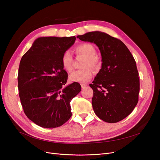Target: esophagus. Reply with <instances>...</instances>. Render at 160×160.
<instances>
[{
  "label": "esophagus",
  "mask_w": 160,
  "mask_h": 160,
  "mask_svg": "<svg viewBox=\"0 0 160 160\" xmlns=\"http://www.w3.org/2000/svg\"><path fill=\"white\" fill-rule=\"evenodd\" d=\"M81 88H82V89H84L85 88H86L87 86H88V85H86V84H81Z\"/></svg>",
  "instance_id": "1"
}]
</instances>
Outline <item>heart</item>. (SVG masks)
I'll list each match as a JSON object with an SVG mask.
<instances>
[{
	"label": "heart",
	"mask_w": 160,
	"mask_h": 160,
	"mask_svg": "<svg viewBox=\"0 0 160 160\" xmlns=\"http://www.w3.org/2000/svg\"><path fill=\"white\" fill-rule=\"evenodd\" d=\"M75 52L77 55H82L85 57L82 67L84 69L75 71L69 76V79L72 82L85 83L89 80L93 71H98L101 67V61L97 55V51L95 47L89 43H82L75 48ZM72 62L73 58L69 51H66L62 53L61 57V64L63 69L67 72H71L72 70Z\"/></svg>",
	"instance_id": "heart-1"
}]
</instances>
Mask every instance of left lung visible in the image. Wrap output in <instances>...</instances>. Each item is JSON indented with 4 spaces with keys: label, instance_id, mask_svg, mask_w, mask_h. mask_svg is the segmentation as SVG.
Returning a JSON list of instances; mask_svg holds the SVG:
<instances>
[{
    "label": "left lung",
    "instance_id": "obj_1",
    "mask_svg": "<svg viewBox=\"0 0 160 160\" xmlns=\"http://www.w3.org/2000/svg\"><path fill=\"white\" fill-rule=\"evenodd\" d=\"M99 47L102 65L89 86L93 90L95 113L108 123H117L132 112L138 102L139 78L136 62L124 43L100 31L77 37Z\"/></svg>",
    "mask_w": 160,
    "mask_h": 160
}]
</instances>
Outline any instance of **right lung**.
I'll return each mask as SVG.
<instances>
[{
	"label": "right lung",
	"mask_w": 160,
	"mask_h": 160,
	"mask_svg": "<svg viewBox=\"0 0 160 160\" xmlns=\"http://www.w3.org/2000/svg\"><path fill=\"white\" fill-rule=\"evenodd\" d=\"M75 39V36L39 37L21 58L18 74L21 103L27 118L42 128L60 127L72 115L70 102L81 87L77 82L65 85L68 74L61 57Z\"/></svg>",
	"instance_id": "obj_1"
}]
</instances>
